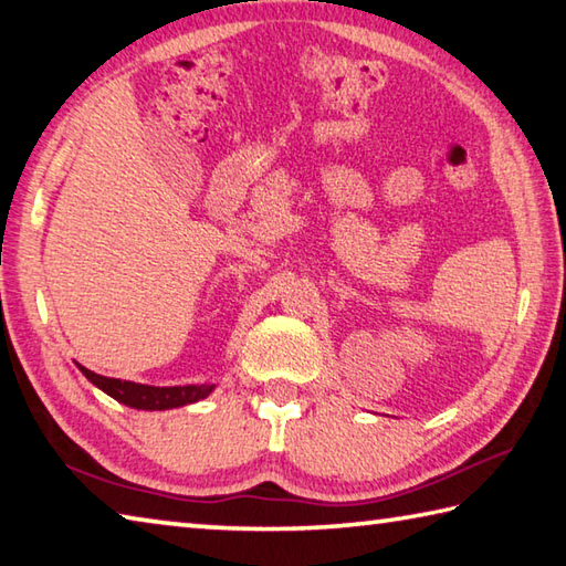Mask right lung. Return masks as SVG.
Wrapping results in <instances>:
<instances>
[{
  "label": "right lung",
  "mask_w": 566,
  "mask_h": 566,
  "mask_svg": "<svg viewBox=\"0 0 566 566\" xmlns=\"http://www.w3.org/2000/svg\"><path fill=\"white\" fill-rule=\"evenodd\" d=\"M81 367V365H78ZM85 379L93 381L95 387L111 394L115 401L125 403V407L133 409H145V411H163V409H175L185 407V403H195L205 399L214 389V384H189V387H147V384H135V381H123L113 377L95 375V371L81 367Z\"/></svg>",
  "instance_id": "add662e5"
}]
</instances>
